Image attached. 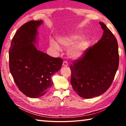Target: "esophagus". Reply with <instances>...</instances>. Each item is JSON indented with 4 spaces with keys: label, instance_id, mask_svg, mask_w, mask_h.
Listing matches in <instances>:
<instances>
[{
    "label": "esophagus",
    "instance_id": "34e87169",
    "mask_svg": "<svg viewBox=\"0 0 126 126\" xmlns=\"http://www.w3.org/2000/svg\"><path fill=\"white\" fill-rule=\"evenodd\" d=\"M63 65L64 66V67H67V66L68 65L67 62L66 61H63Z\"/></svg>",
    "mask_w": 126,
    "mask_h": 126
}]
</instances>
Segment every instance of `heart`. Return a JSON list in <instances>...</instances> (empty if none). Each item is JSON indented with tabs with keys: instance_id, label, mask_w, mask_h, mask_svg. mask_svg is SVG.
<instances>
[{
	"instance_id": "heart-1",
	"label": "heart",
	"mask_w": 126,
	"mask_h": 126,
	"mask_svg": "<svg viewBox=\"0 0 126 126\" xmlns=\"http://www.w3.org/2000/svg\"><path fill=\"white\" fill-rule=\"evenodd\" d=\"M82 35L79 33H71L58 38L59 43L64 48H68L67 54L72 59H77L83 55L88 46L87 39H81ZM50 44L54 50L59 52L61 47L58 43L54 40H50Z\"/></svg>"
}]
</instances>
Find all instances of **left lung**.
I'll list each match as a JSON object with an SVG mask.
<instances>
[{
	"label": "left lung",
	"mask_w": 126,
	"mask_h": 126,
	"mask_svg": "<svg viewBox=\"0 0 126 126\" xmlns=\"http://www.w3.org/2000/svg\"><path fill=\"white\" fill-rule=\"evenodd\" d=\"M99 24L103 30L101 39L70 67L72 86L80 97L86 99L99 96L107 91L118 68L116 38L103 23Z\"/></svg>",
	"instance_id": "1"
}]
</instances>
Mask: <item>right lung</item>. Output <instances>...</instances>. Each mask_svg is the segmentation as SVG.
I'll return each instance as SVG.
<instances>
[{
    "mask_svg": "<svg viewBox=\"0 0 126 126\" xmlns=\"http://www.w3.org/2000/svg\"><path fill=\"white\" fill-rule=\"evenodd\" d=\"M43 20H31L20 27L9 51V69L17 87L28 97L38 98L53 84L51 77L61 69L62 59L37 49V28Z\"/></svg>",
    "mask_w": 126,
    "mask_h": 126,
    "instance_id": "1",
    "label": "right lung"
}]
</instances>
